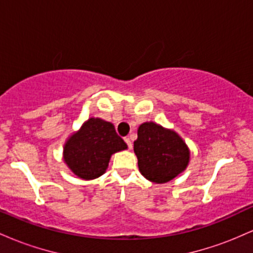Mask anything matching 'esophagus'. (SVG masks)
<instances>
[{"instance_id":"34e87169","label":"esophagus","mask_w":253,"mask_h":253,"mask_svg":"<svg viewBox=\"0 0 253 253\" xmlns=\"http://www.w3.org/2000/svg\"><path fill=\"white\" fill-rule=\"evenodd\" d=\"M125 141H126L128 149H132V141H130V139L128 138V136H126V138H125Z\"/></svg>"}]
</instances>
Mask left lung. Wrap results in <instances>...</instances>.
Here are the masks:
<instances>
[{"label":"left lung","instance_id":"left-lung-1","mask_svg":"<svg viewBox=\"0 0 253 253\" xmlns=\"http://www.w3.org/2000/svg\"><path fill=\"white\" fill-rule=\"evenodd\" d=\"M134 152L141 175L155 183L171 181L189 163V150L181 136L155 123L139 126Z\"/></svg>","mask_w":253,"mask_h":253}]
</instances>
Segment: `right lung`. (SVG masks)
I'll return each instance as SVG.
<instances>
[{
	"instance_id": "right-lung-1",
	"label": "right lung",
	"mask_w": 253,
	"mask_h": 253,
	"mask_svg": "<svg viewBox=\"0 0 253 253\" xmlns=\"http://www.w3.org/2000/svg\"><path fill=\"white\" fill-rule=\"evenodd\" d=\"M125 149L113 124L91 118L66 141L64 161L80 178L94 179L106 172L110 156Z\"/></svg>"
}]
</instances>
